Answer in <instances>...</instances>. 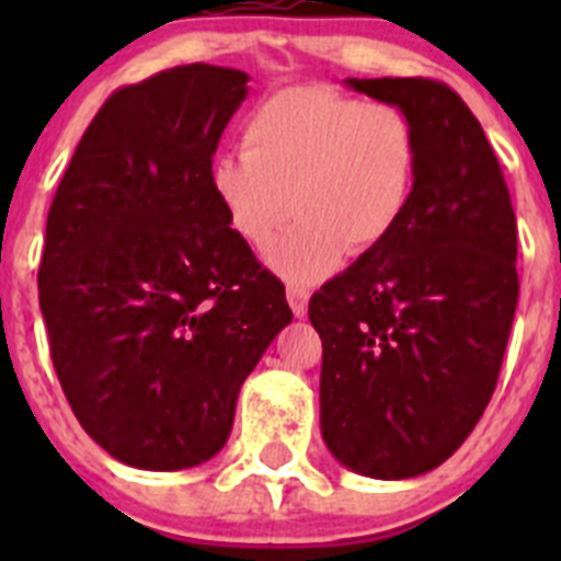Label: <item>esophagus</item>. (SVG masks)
I'll list each match as a JSON object with an SVG mask.
<instances>
[{
	"label": "esophagus",
	"instance_id": "1",
	"mask_svg": "<svg viewBox=\"0 0 561 561\" xmlns=\"http://www.w3.org/2000/svg\"><path fill=\"white\" fill-rule=\"evenodd\" d=\"M286 300H289L291 306V314L306 317V311H309V291H306L304 286H289V289H286Z\"/></svg>",
	"mask_w": 561,
	"mask_h": 561
}]
</instances>
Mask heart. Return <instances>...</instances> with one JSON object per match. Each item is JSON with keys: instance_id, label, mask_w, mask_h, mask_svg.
<instances>
[{"instance_id": "1", "label": "heart", "mask_w": 561, "mask_h": 561, "mask_svg": "<svg viewBox=\"0 0 561 561\" xmlns=\"http://www.w3.org/2000/svg\"><path fill=\"white\" fill-rule=\"evenodd\" d=\"M244 153H221L210 187L227 225L291 284H314L348 257L379 250L410 207L419 146L390 103H362L331 87L277 89L247 114Z\"/></svg>"}]
</instances>
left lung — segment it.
Segmentation results:
<instances>
[{
	"instance_id": "left-lung-1",
	"label": "left lung",
	"mask_w": 561,
	"mask_h": 561,
	"mask_svg": "<svg viewBox=\"0 0 561 561\" xmlns=\"http://www.w3.org/2000/svg\"><path fill=\"white\" fill-rule=\"evenodd\" d=\"M399 106L419 146L393 236L309 300L323 340L320 430L351 472L404 480L469 438L497 388L517 309V219L458 92L430 78H348Z\"/></svg>"
}]
</instances>
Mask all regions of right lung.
I'll return each instance as SVG.
<instances>
[{"label":"right lung","instance_id":"add662e5","mask_svg":"<svg viewBox=\"0 0 561 561\" xmlns=\"http://www.w3.org/2000/svg\"><path fill=\"white\" fill-rule=\"evenodd\" d=\"M241 69L187 64L117 89L78 142L47 216L38 304L89 438L176 472L230 438L238 390L291 323L284 284L210 187Z\"/></svg>","mask_w":561,"mask_h":561}]
</instances>
